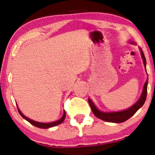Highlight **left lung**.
<instances>
[{
	"label": "left lung",
	"instance_id": "obj_1",
	"mask_svg": "<svg viewBox=\"0 0 155 155\" xmlns=\"http://www.w3.org/2000/svg\"><path fill=\"white\" fill-rule=\"evenodd\" d=\"M141 54H142V58H143V63H144V65L145 67L146 66V60H145L144 53H143V50L142 49H141ZM147 86H148V80H147V82L145 83L144 87H143V93H142V95L141 97H140V100H139V101H137L134 106H132V107H130L129 109H126V110L120 111V112H104L98 110V109H97V107L94 106V104L92 103V101H91L90 99H88V104L89 105H90L91 109L92 112H93V113L94 114L95 116H97L98 118H100V119L108 121V122H113V123L124 122V121H125L127 119H129L130 117H132L133 115L137 112V110L143 106L147 97Z\"/></svg>",
	"mask_w": 155,
	"mask_h": 155
}]
</instances>
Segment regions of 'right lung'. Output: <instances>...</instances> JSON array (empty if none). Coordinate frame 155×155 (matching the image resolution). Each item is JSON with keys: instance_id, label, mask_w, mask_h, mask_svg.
<instances>
[{"instance_id": "right-lung-1", "label": "right lung", "mask_w": 155, "mask_h": 155, "mask_svg": "<svg viewBox=\"0 0 155 155\" xmlns=\"http://www.w3.org/2000/svg\"><path fill=\"white\" fill-rule=\"evenodd\" d=\"M18 113L21 115V116L23 118H25V120H27L29 123H31V124H33L34 126L37 127L43 128V129H46V128H49V127H51L58 125V124H61V123L64 121L65 116H66V112L64 111V112L63 116H62L61 118V119H59L58 121H54V122H51V123H40V122H37V121H33V120L30 119V118H27L26 116H25V115L21 113V111L18 109Z\"/></svg>"}]
</instances>
